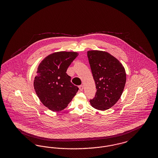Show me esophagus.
Here are the masks:
<instances>
[{
	"label": "esophagus",
	"mask_w": 158,
	"mask_h": 158,
	"mask_svg": "<svg viewBox=\"0 0 158 158\" xmlns=\"http://www.w3.org/2000/svg\"><path fill=\"white\" fill-rule=\"evenodd\" d=\"M79 89H80V90H83V85H80L79 86Z\"/></svg>",
	"instance_id": "esophagus-1"
}]
</instances>
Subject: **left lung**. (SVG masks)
Here are the masks:
<instances>
[{"mask_svg": "<svg viewBox=\"0 0 158 158\" xmlns=\"http://www.w3.org/2000/svg\"><path fill=\"white\" fill-rule=\"evenodd\" d=\"M87 54L97 89L90 105L105 111L120 98L126 82V70L119 60L106 52L89 50Z\"/></svg>", "mask_w": 158, "mask_h": 158, "instance_id": "1", "label": "left lung"}]
</instances>
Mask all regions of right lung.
<instances>
[{
    "instance_id": "obj_1",
    "label": "right lung",
    "mask_w": 158,
    "mask_h": 158,
    "mask_svg": "<svg viewBox=\"0 0 158 158\" xmlns=\"http://www.w3.org/2000/svg\"><path fill=\"white\" fill-rule=\"evenodd\" d=\"M78 55L74 52H56L45 57L38 65L34 88L42 104L54 112L66 108L79 89L66 73Z\"/></svg>"
}]
</instances>
